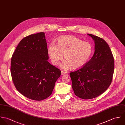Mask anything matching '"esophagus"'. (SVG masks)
I'll use <instances>...</instances> for the list:
<instances>
[{"label":"esophagus","instance_id":"34e87169","mask_svg":"<svg viewBox=\"0 0 125 125\" xmlns=\"http://www.w3.org/2000/svg\"><path fill=\"white\" fill-rule=\"evenodd\" d=\"M66 73L65 72H63V71H61V75H65L66 74Z\"/></svg>","mask_w":125,"mask_h":125}]
</instances>
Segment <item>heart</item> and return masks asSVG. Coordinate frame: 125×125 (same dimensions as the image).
Segmentation results:
<instances>
[{
	"mask_svg": "<svg viewBox=\"0 0 125 125\" xmlns=\"http://www.w3.org/2000/svg\"><path fill=\"white\" fill-rule=\"evenodd\" d=\"M48 52L54 65L57 66L64 55L65 61L61 65V68L76 70L83 67L89 60L93 52V47L88 42L67 36L58 39L57 46L53 42L50 43Z\"/></svg>",
	"mask_w": 125,
	"mask_h": 125,
	"instance_id": "heart-1",
	"label": "heart"
}]
</instances>
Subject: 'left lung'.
I'll list each match as a JSON object with an SVG mask.
<instances>
[{"label": "left lung", "instance_id": "obj_1", "mask_svg": "<svg viewBox=\"0 0 125 125\" xmlns=\"http://www.w3.org/2000/svg\"><path fill=\"white\" fill-rule=\"evenodd\" d=\"M88 35L95 42L94 54L83 67L70 73L75 95L84 100L96 98L108 89L115 69L114 56L108 43L98 36Z\"/></svg>", "mask_w": 125, "mask_h": 125}]
</instances>
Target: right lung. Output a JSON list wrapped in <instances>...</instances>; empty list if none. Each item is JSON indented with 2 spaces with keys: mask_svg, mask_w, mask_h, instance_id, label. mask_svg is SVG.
Masks as SVG:
<instances>
[{
  "mask_svg": "<svg viewBox=\"0 0 125 125\" xmlns=\"http://www.w3.org/2000/svg\"><path fill=\"white\" fill-rule=\"evenodd\" d=\"M44 32L22 39L11 58L10 73L16 89L25 97L42 100L52 94L61 71L49 63Z\"/></svg>",
  "mask_w": 125,
  "mask_h": 125,
  "instance_id": "add662e5",
  "label": "right lung"
}]
</instances>
